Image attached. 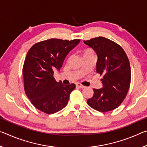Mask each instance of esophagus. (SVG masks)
Listing matches in <instances>:
<instances>
[{"instance_id": "esophagus-1", "label": "esophagus", "mask_w": 147, "mask_h": 147, "mask_svg": "<svg viewBox=\"0 0 147 147\" xmlns=\"http://www.w3.org/2000/svg\"><path fill=\"white\" fill-rule=\"evenodd\" d=\"M76 87H78V88H85V86H83V85H82L81 84H79V83L76 84Z\"/></svg>"}]
</instances>
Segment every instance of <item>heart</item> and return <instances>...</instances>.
<instances>
[{
	"mask_svg": "<svg viewBox=\"0 0 147 147\" xmlns=\"http://www.w3.org/2000/svg\"><path fill=\"white\" fill-rule=\"evenodd\" d=\"M94 54V51L92 49H87L84 50V51H83V55L84 56L88 55V54Z\"/></svg>",
	"mask_w": 147,
	"mask_h": 147,
	"instance_id": "1",
	"label": "heart"
}]
</instances>
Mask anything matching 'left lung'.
<instances>
[{"label":"left lung","mask_w":147,"mask_h":147,"mask_svg":"<svg viewBox=\"0 0 147 147\" xmlns=\"http://www.w3.org/2000/svg\"><path fill=\"white\" fill-rule=\"evenodd\" d=\"M98 56L96 73L102 75V88L93 89V97L87 102L101 112L111 111L121 105L130 88L131 69L128 56L122 47L104 37L84 41Z\"/></svg>","instance_id":"obj_1"}]
</instances>
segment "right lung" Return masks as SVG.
<instances>
[{
  "label": "right lung",
  "mask_w": 147,
  "mask_h": 147,
  "mask_svg": "<svg viewBox=\"0 0 147 147\" xmlns=\"http://www.w3.org/2000/svg\"><path fill=\"white\" fill-rule=\"evenodd\" d=\"M80 39H50L32 46L26 54L23 67L24 89L36 108L47 114L58 112L67 105L75 84L57 82L54 70H59L66 56Z\"/></svg>",
  "instance_id": "1"
}]
</instances>
